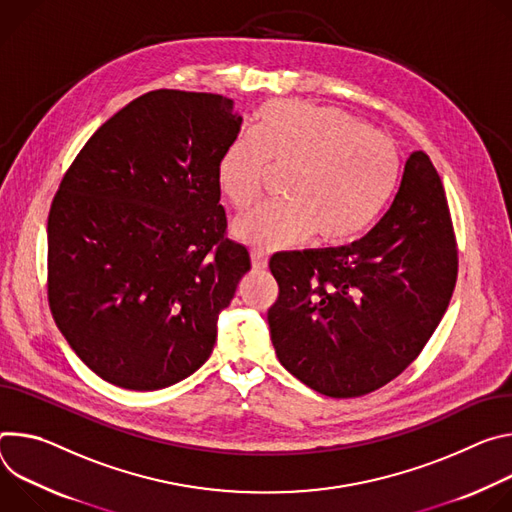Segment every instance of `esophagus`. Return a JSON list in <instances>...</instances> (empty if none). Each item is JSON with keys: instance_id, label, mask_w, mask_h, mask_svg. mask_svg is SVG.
I'll list each match as a JSON object with an SVG mask.
<instances>
[{"instance_id": "34e87169", "label": "esophagus", "mask_w": 512, "mask_h": 512, "mask_svg": "<svg viewBox=\"0 0 512 512\" xmlns=\"http://www.w3.org/2000/svg\"><path fill=\"white\" fill-rule=\"evenodd\" d=\"M252 256V268L254 270H266V266H268V256L264 254V252H252L250 254Z\"/></svg>"}]
</instances>
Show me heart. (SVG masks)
Masks as SVG:
<instances>
[{
	"instance_id": "b5f03b06",
	"label": "heart",
	"mask_w": 512,
	"mask_h": 512,
	"mask_svg": "<svg viewBox=\"0 0 512 512\" xmlns=\"http://www.w3.org/2000/svg\"><path fill=\"white\" fill-rule=\"evenodd\" d=\"M295 170L287 205L260 207L234 223V236L258 252L287 250L319 236L346 246L364 236L388 205L399 154L394 144L337 107L266 103L258 128L238 136L217 164V183L236 209L252 207L268 168Z\"/></svg>"
}]
</instances>
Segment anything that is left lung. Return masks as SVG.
Wrapping results in <instances>:
<instances>
[{
  "label": "left lung",
  "instance_id": "8db88e82",
  "mask_svg": "<svg viewBox=\"0 0 512 512\" xmlns=\"http://www.w3.org/2000/svg\"><path fill=\"white\" fill-rule=\"evenodd\" d=\"M268 309L278 362L309 388L352 399L399 376L429 342L458 276L441 179L413 152L399 193L372 230L339 248L270 260Z\"/></svg>",
  "mask_w": 512,
  "mask_h": 512
}]
</instances>
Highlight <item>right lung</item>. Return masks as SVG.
I'll return each mask as SVG.
<instances>
[{
    "label": "right lung",
    "instance_id": "obj_1",
    "mask_svg": "<svg viewBox=\"0 0 512 512\" xmlns=\"http://www.w3.org/2000/svg\"><path fill=\"white\" fill-rule=\"evenodd\" d=\"M234 101L150 91L83 146L48 213V301L103 380L158 390L199 370L219 313L250 270L225 238L217 164L238 134Z\"/></svg>",
    "mask_w": 512,
    "mask_h": 512
}]
</instances>
